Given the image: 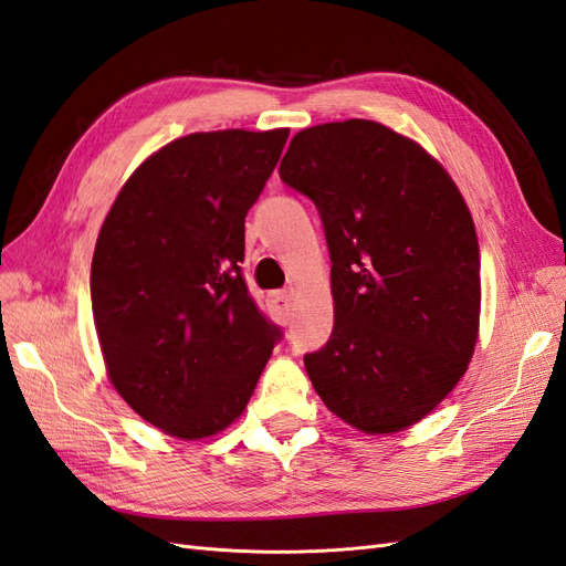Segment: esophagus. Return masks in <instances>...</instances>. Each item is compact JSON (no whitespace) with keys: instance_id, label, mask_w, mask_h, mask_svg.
I'll use <instances>...</instances> for the list:
<instances>
[{"instance_id":"1","label":"esophagus","mask_w":566,"mask_h":566,"mask_svg":"<svg viewBox=\"0 0 566 566\" xmlns=\"http://www.w3.org/2000/svg\"><path fill=\"white\" fill-rule=\"evenodd\" d=\"M291 300H293L291 291H279L269 295V310L279 324H287V319H291Z\"/></svg>"}]
</instances>
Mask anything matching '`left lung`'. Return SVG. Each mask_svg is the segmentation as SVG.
Here are the masks:
<instances>
[{
  "label": "left lung",
  "instance_id": "left-lung-1",
  "mask_svg": "<svg viewBox=\"0 0 566 566\" xmlns=\"http://www.w3.org/2000/svg\"><path fill=\"white\" fill-rule=\"evenodd\" d=\"M279 175L316 206L331 256L334 331L305 355L314 389L357 430H406L457 387L475 348L471 211L424 148L369 119L302 129Z\"/></svg>",
  "mask_w": 566,
  "mask_h": 566
}]
</instances>
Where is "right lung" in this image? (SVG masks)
<instances>
[{
	"mask_svg": "<svg viewBox=\"0 0 566 566\" xmlns=\"http://www.w3.org/2000/svg\"><path fill=\"white\" fill-rule=\"evenodd\" d=\"M287 129L189 134L144 160L95 244L91 302L107 375L144 420L201 439L240 418L281 326L244 283V218Z\"/></svg>",
	"mask_w": 566,
	"mask_h": 566,
	"instance_id": "add662e5",
	"label": "right lung"
}]
</instances>
